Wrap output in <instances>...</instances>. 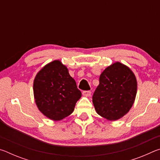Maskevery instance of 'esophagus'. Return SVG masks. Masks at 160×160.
Masks as SVG:
<instances>
[{"label":"esophagus","instance_id":"esophagus-1","mask_svg":"<svg viewBox=\"0 0 160 160\" xmlns=\"http://www.w3.org/2000/svg\"><path fill=\"white\" fill-rule=\"evenodd\" d=\"M90 94H91V92L90 91H83L82 92V95L84 97H90Z\"/></svg>","mask_w":160,"mask_h":160}]
</instances>
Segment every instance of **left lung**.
<instances>
[{
  "label": "left lung",
  "mask_w": 160,
  "mask_h": 160,
  "mask_svg": "<svg viewBox=\"0 0 160 160\" xmlns=\"http://www.w3.org/2000/svg\"><path fill=\"white\" fill-rule=\"evenodd\" d=\"M138 82L134 72L116 61L100 75L99 84L92 97L97 113L109 121L125 116L134 104Z\"/></svg>",
  "instance_id": "left-lung-1"
}]
</instances>
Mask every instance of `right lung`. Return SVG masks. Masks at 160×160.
Here are the masks:
<instances>
[{
	"mask_svg": "<svg viewBox=\"0 0 160 160\" xmlns=\"http://www.w3.org/2000/svg\"><path fill=\"white\" fill-rule=\"evenodd\" d=\"M33 92L38 109L54 121L71 114L82 96L68 68L60 60L50 62L37 72Z\"/></svg>",
	"mask_w": 160,
	"mask_h": 160,
	"instance_id": "add662e5",
	"label": "right lung"
}]
</instances>
